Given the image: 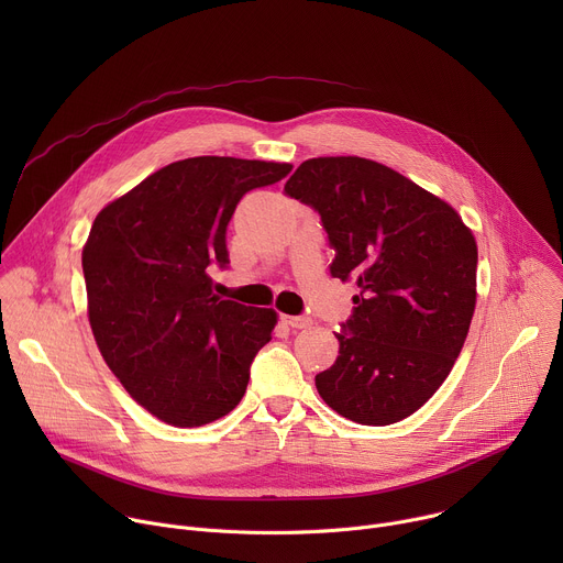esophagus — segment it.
<instances>
[{"label": "esophagus", "instance_id": "esophagus-1", "mask_svg": "<svg viewBox=\"0 0 563 563\" xmlns=\"http://www.w3.org/2000/svg\"><path fill=\"white\" fill-rule=\"evenodd\" d=\"M283 323H287L294 330H305L311 325V318L307 316H283Z\"/></svg>", "mask_w": 563, "mask_h": 563}]
</instances>
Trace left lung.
Segmentation results:
<instances>
[{
  "instance_id": "obj_1",
  "label": "left lung",
  "mask_w": 563,
  "mask_h": 563,
  "mask_svg": "<svg viewBox=\"0 0 563 563\" xmlns=\"http://www.w3.org/2000/svg\"><path fill=\"white\" fill-rule=\"evenodd\" d=\"M320 216L334 261L356 278L336 363L316 374L341 417L389 426L448 378L476 302V243L461 216L406 176L365 157H311L285 185Z\"/></svg>"
}]
</instances>
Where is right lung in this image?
<instances>
[{"label": "right lung", "instance_id": "obj_1", "mask_svg": "<svg viewBox=\"0 0 563 563\" xmlns=\"http://www.w3.org/2000/svg\"><path fill=\"white\" fill-rule=\"evenodd\" d=\"M289 172L187 157L98 213L82 252L91 330L111 372L159 421L198 428L243 398L276 311L222 300L207 267L229 265L227 224L243 196Z\"/></svg>", "mask_w": 563, "mask_h": 563}]
</instances>
